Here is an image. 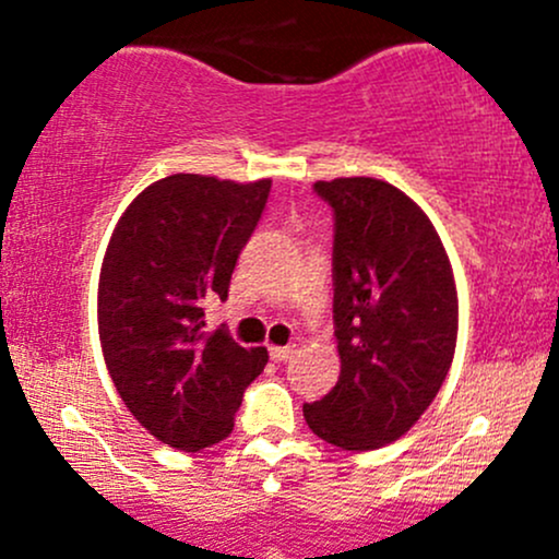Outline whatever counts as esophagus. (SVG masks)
<instances>
[{"instance_id":"obj_1","label":"esophagus","mask_w":559,"mask_h":559,"mask_svg":"<svg viewBox=\"0 0 559 559\" xmlns=\"http://www.w3.org/2000/svg\"><path fill=\"white\" fill-rule=\"evenodd\" d=\"M294 355V346H271V357L275 362H284Z\"/></svg>"}]
</instances>
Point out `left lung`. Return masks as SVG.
I'll return each mask as SVG.
<instances>
[{
	"mask_svg": "<svg viewBox=\"0 0 559 559\" xmlns=\"http://www.w3.org/2000/svg\"><path fill=\"white\" fill-rule=\"evenodd\" d=\"M333 207L336 386L305 404L312 433L349 452L386 447L431 407L457 346V286L433 223L378 178L316 183Z\"/></svg>",
	"mask_w": 559,
	"mask_h": 559,
	"instance_id": "8db88e82",
	"label": "left lung"
}]
</instances>
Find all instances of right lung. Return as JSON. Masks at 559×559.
<instances>
[{
	"instance_id": "right-lung-1",
	"label": "right lung",
	"mask_w": 559,
	"mask_h": 559,
	"mask_svg": "<svg viewBox=\"0 0 559 559\" xmlns=\"http://www.w3.org/2000/svg\"><path fill=\"white\" fill-rule=\"evenodd\" d=\"M267 191L271 178L173 173L128 204L102 260L96 320L115 389L146 431L181 452L234 431L243 389L267 365L265 346L204 331V299L228 297Z\"/></svg>"
}]
</instances>
